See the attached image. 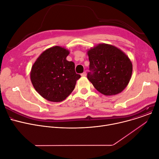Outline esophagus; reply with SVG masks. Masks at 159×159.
Instances as JSON below:
<instances>
[{"label": "esophagus", "instance_id": "esophagus-1", "mask_svg": "<svg viewBox=\"0 0 159 159\" xmlns=\"http://www.w3.org/2000/svg\"><path fill=\"white\" fill-rule=\"evenodd\" d=\"M86 75H87V73H86V72H83L82 74H81V76H83V77H84V76H86Z\"/></svg>", "mask_w": 159, "mask_h": 159}]
</instances>
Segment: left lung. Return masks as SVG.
<instances>
[{
    "mask_svg": "<svg viewBox=\"0 0 159 159\" xmlns=\"http://www.w3.org/2000/svg\"><path fill=\"white\" fill-rule=\"evenodd\" d=\"M90 61L87 78L95 89L106 96L122 92L130 80L132 63L115 46L101 43L88 51Z\"/></svg>",
    "mask_w": 159,
    "mask_h": 159,
    "instance_id": "obj_1",
    "label": "left lung"
}]
</instances>
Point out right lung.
Listing matches in <instances>:
<instances>
[{
    "label": "right lung",
    "mask_w": 159,
    "mask_h": 159,
    "mask_svg": "<svg viewBox=\"0 0 159 159\" xmlns=\"http://www.w3.org/2000/svg\"><path fill=\"white\" fill-rule=\"evenodd\" d=\"M69 51L54 46L43 52L33 64L31 80L35 90L43 98L60 102L68 97L81 77L75 65L66 58Z\"/></svg>",
    "instance_id": "right-lung-1"
}]
</instances>
